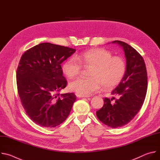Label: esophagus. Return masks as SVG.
Listing matches in <instances>:
<instances>
[{"label":"esophagus","instance_id":"obj_1","mask_svg":"<svg viewBox=\"0 0 160 160\" xmlns=\"http://www.w3.org/2000/svg\"><path fill=\"white\" fill-rule=\"evenodd\" d=\"M88 97H89V96H82V95H79V94H78L77 95V98H88Z\"/></svg>","mask_w":160,"mask_h":160}]
</instances>
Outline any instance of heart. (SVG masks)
<instances>
[{
    "instance_id": "1",
    "label": "heart",
    "mask_w": 160,
    "mask_h": 160,
    "mask_svg": "<svg viewBox=\"0 0 160 160\" xmlns=\"http://www.w3.org/2000/svg\"><path fill=\"white\" fill-rule=\"evenodd\" d=\"M79 62L90 67L87 78H78L69 83V88L77 94L88 96L98 90L101 85L109 88L118 83L126 72V62L118 56L104 49H90L64 62L62 66L63 73L69 78L78 75Z\"/></svg>"
}]
</instances>
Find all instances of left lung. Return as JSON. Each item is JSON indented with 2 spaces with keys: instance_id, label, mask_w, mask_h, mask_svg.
<instances>
[{
  "instance_id": "1",
  "label": "left lung",
  "mask_w": 160,
  "mask_h": 160,
  "mask_svg": "<svg viewBox=\"0 0 160 160\" xmlns=\"http://www.w3.org/2000/svg\"><path fill=\"white\" fill-rule=\"evenodd\" d=\"M112 43H117L124 51L126 72L111 92L117 98H104V106L97 111L96 115L104 124L118 128L129 123L141 109L147 92L148 77L144 61L138 51L120 40Z\"/></svg>"
}]
</instances>
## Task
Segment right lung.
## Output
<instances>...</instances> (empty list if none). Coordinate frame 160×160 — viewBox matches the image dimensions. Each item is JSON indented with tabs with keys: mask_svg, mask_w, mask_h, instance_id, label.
I'll list each match as a JSON object with an SVG mask.
<instances>
[{
	"mask_svg": "<svg viewBox=\"0 0 160 160\" xmlns=\"http://www.w3.org/2000/svg\"><path fill=\"white\" fill-rule=\"evenodd\" d=\"M75 51L45 42L21 58L16 74L18 94L27 115L41 127H55L70 115L77 98L73 93H58L67 83L61 64Z\"/></svg>",
	"mask_w": 160,
	"mask_h": 160,
	"instance_id": "right-lung-1",
	"label": "right lung"
}]
</instances>
